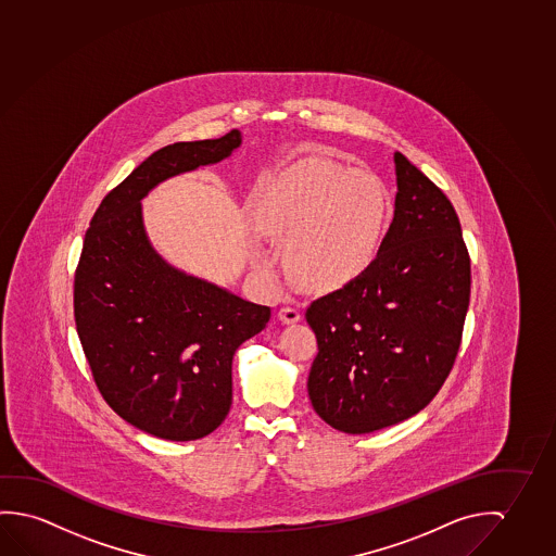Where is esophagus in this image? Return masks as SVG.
I'll return each instance as SVG.
<instances>
[{
    "label": "esophagus",
    "mask_w": 556,
    "mask_h": 556,
    "mask_svg": "<svg viewBox=\"0 0 556 556\" xmlns=\"http://www.w3.org/2000/svg\"><path fill=\"white\" fill-rule=\"evenodd\" d=\"M278 317H280V320L286 323V325L298 323L301 318L300 307H298V305H283V307L280 308V313H278Z\"/></svg>",
    "instance_id": "esophagus-1"
}]
</instances>
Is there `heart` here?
<instances>
[{"label":"heart","mask_w":556,"mask_h":556,"mask_svg":"<svg viewBox=\"0 0 556 556\" xmlns=\"http://www.w3.org/2000/svg\"><path fill=\"white\" fill-rule=\"evenodd\" d=\"M387 194L379 179L332 162H308L258 197L253 226L283 243L295 282L328 290L362 273L379 248Z\"/></svg>","instance_id":"b5f03b06"}]
</instances>
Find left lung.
Returning a JSON list of instances; mask_svg holds the SVG:
<instances>
[{"label":"left lung","instance_id":"obj_1","mask_svg":"<svg viewBox=\"0 0 556 556\" xmlns=\"http://www.w3.org/2000/svg\"><path fill=\"white\" fill-rule=\"evenodd\" d=\"M394 164V220L377 258L305 313L318 344L311 404L350 434L400 424L437 396L469 307L471 263L458 214L402 152Z\"/></svg>","mask_w":556,"mask_h":556}]
</instances>
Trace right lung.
<instances>
[{
  "instance_id": "add662e5",
  "label": "right lung",
  "mask_w": 556,
  "mask_h": 556,
  "mask_svg": "<svg viewBox=\"0 0 556 556\" xmlns=\"http://www.w3.org/2000/svg\"><path fill=\"white\" fill-rule=\"evenodd\" d=\"M241 135L156 150L102 199L85 233L73 313L108 406L166 441H197L226 419L231 359L270 307L179 273L150 248L141 199L168 177L220 162Z\"/></svg>"
}]
</instances>
